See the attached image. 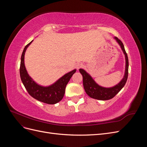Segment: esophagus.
Returning a JSON list of instances; mask_svg holds the SVG:
<instances>
[{
  "mask_svg": "<svg viewBox=\"0 0 147 147\" xmlns=\"http://www.w3.org/2000/svg\"><path fill=\"white\" fill-rule=\"evenodd\" d=\"M83 64L82 63H77L76 65H75V68H76L77 70H78L79 69H80L81 67H83Z\"/></svg>",
  "mask_w": 147,
  "mask_h": 147,
  "instance_id": "1",
  "label": "esophagus"
}]
</instances>
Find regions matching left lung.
<instances>
[{
  "label": "left lung",
  "instance_id": "left-lung-1",
  "mask_svg": "<svg viewBox=\"0 0 147 147\" xmlns=\"http://www.w3.org/2000/svg\"><path fill=\"white\" fill-rule=\"evenodd\" d=\"M115 39H116V40L119 43L120 47H121L124 54L125 55L126 69L124 78L116 86L112 88H107L98 85L85 70L82 69H79L80 72L83 76V84L84 90H85L86 94L91 98L101 100H106L112 99L113 97H114L121 91L127 82L129 67L128 57L122 42L117 37H115Z\"/></svg>",
  "mask_w": 147,
  "mask_h": 147
}]
</instances>
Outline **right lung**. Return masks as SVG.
I'll return each instance as SVG.
<instances>
[{
    "mask_svg": "<svg viewBox=\"0 0 147 147\" xmlns=\"http://www.w3.org/2000/svg\"><path fill=\"white\" fill-rule=\"evenodd\" d=\"M32 41H31L25 47L21 55L20 68L21 81L29 94L34 99L45 104H55L63 98L66 85L72 75L76 72V69L65 74L63 77H62L51 86L44 87L38 85L28 75L25 67L24 61L26 49Z\"/></svg>",
    "mask_w": 147,
    "mask_h": 147,
    "instance_id": "1",
    "label": "right lung"
}]
</instances>
